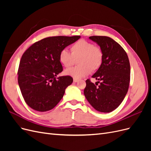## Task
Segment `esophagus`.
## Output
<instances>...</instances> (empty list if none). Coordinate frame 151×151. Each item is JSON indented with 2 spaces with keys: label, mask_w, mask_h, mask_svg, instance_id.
Masks as SVG:
<instances>
[{
  "label": "esophagus",
  "mask_w": 151,
  "mask_h": 151,
  "mask_svg": "<svg viewBox=\"0 0 151 151\" xmlns=\"http://www.w3.org/2000/svg\"><path fill=\"white\" fill-rule=\"evenodd\" d=\"M73 81H74V83H77V82L79 81V79H77V78H75V77H74V78L73 79Z\"/></svg>",
  "instance_id": "esophagus-1"
}]
</instances>
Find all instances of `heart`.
<instances>
[{
  "label": "heart",
  "mask_w": 151,
  "mask_h": 151,
  "mask_svg": "<svg viewBox=\"0 0 151 151\" xmlns=\"http://www.w3.org/2000/svg\"><path fill=\"white\" fill-rule=\"evenodd\" d=\"M70 53L62 49L58 54V60L65 68L74 64L76 60L79 65L65 70V73L75 77L81 78L98 70L101 67L103 53L101 47L84 39H81L73 43L70 48Z\"/></svg>",
  "instance_id": "heart-1"
}]
</instances>
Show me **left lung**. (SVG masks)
I'll return each mask as SVG.
<instances>
[{"label":"left lung","instance_id":"1","mask_svg":"<svg viewBox=\"0 0 151 151\" xmlns=\"http://www.w3.org/2000/svg\"><path fill=\"white\" fill-rule=\"evenodd\" d=\"M89 39L101 47L103 58L101 67L92 76L100 84L96 86L90 79H87L84 94L95 109L109 113L118 107L129 89L130 79L129 57L125 50L111 38L93 36Z\"/></svg>","mask_w":151,"mask_h":151}]
</instances>
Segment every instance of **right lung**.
I'll list each match as a JSON object with an SVG mask.
<instances>
[{
    "label": "right lung",
    "instance_id": "obj_1",
    "mask_svg": "<svg viewBox=\"0 0 151 151\" xmlns=\"http://www.w3.org/2000/svg\"><path fill=\"white\" fill-rule=\"evenodd\" d=\"M80 38V36L45 38L24 52L17 71L18 84L22 97L30 108L47 111L62 99L73 79L70 76L56 77L63 70L58 54Z\"/></svg>",
    "mask_w": 151,
    "mask_h": 151
}]
</instances>
